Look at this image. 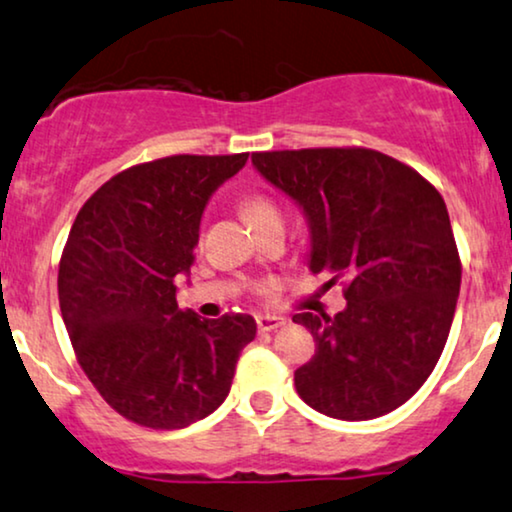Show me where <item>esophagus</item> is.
<instances>
[{"label":"esophagus","instance_id":"esophagus-1","mask_svg":"<svg viewBox=\"0 0 512 512\" xmlns=\"http://www.w3.org/2000/svg\"><path fill=\"white\" fill-rule=\"evenodd\" d=\"M256 324H258V331H275L287 324V317H280V315H258L256 317Z\"/></svg>","mask_w":512,"mask_h":512}]
</instances>
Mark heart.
I'll return each mask as SVG.
<instances>
[{
  "mask_svg": "<svg viewBox=\"0 0 512 512\" xmlns=\"http://www.w3.org/2000/svg\"><path fill=\"white\" fill-rule=\"evenodd\" d=\"M242 214L251 228L258 230L268 223H282V211L270 197L251 195L242 202Z\"/></svg>",
  "mask_w": 512,
  "mask_h": 512,
  "instance_id": "1",
  "label": "heart"
}]
</instances>
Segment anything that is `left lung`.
<instances>
[{
    "label": "left lung",
    "instance_id": "obj_1",
    "mask_svg": "<svg viewBox=\"0 0 512 512\" xmlns=\"http://www.w3.org/2000/svg\"><path fill=\"white\" fill-rule=\"evenodd\" d=\"M251 164L303 211L308 268L345 282L336 317L298 313L315 338L296 369L301 400L369 421L426 383L447 343L461 263L447 204L421 174L367 148L256 152Z\"/></svg>",
    "mask_w": 512,
    "mask_h": 512
}]
</instances>
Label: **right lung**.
I'll use <instances>...</instances> for the list:
<instances>
[{
    "instance_id": "obj_1",
    "label": "right lung",
    "mask_w": 512,
    "mask_h": 512,
    "mask_svg": "<svg viewBox=\"0 0 512 512\" xmlns=\"http://www.w3.org/2000/svg\"><path fill=\"white\" fill-rule=\"evenodd\" d=\"M242 155H174L112 176L86 199L58 268V301L84 374L117 414L157 430L221 407L251 315L207 320L178 308L209 199Z\"/></svg>"
}]
</instances>
